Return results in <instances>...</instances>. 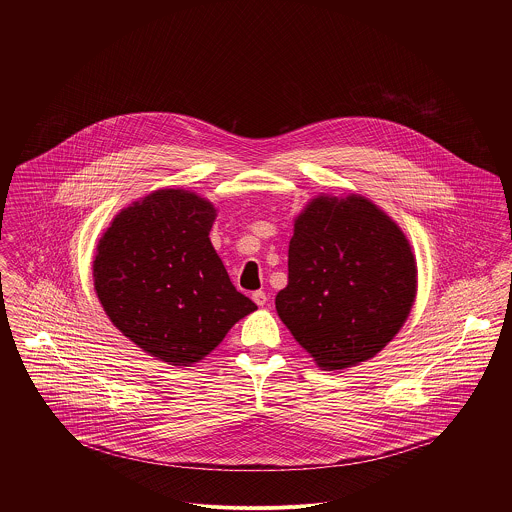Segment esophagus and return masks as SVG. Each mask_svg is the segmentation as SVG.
<instances>
[{
	"label": "esophagus",
	"mask_w": 512,
	"mask_h": 512,
	"mask_svg": "<svg viewBox=\"0 0 512 512\" xmlns=\"http://www.w3.org/2000/svg\"><path fill=\"white\" fill-rule=\"evenodd\" d=\"M252 301L256 303V305H266V301H268V297H266V293L262 292V290H258V292L252 293Z\"/></svg>",
	"instance_id": "esophagus-1"
}]
</instances>
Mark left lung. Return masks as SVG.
Instances as JSON below:
<instances>
[{
	"label": "left lung",
	"mask_w": 512,
	"mask_h": 512,
	"mask_svg": "<svg viewBox=\"0 0 512 512\" xmlns=\"http://www.w3.org/2000/svg\"><path fill=\"white\" fill-rule=\"evenodd\" d=\"M416 292L410 240L370 199L321 193L293 220L276 309L321 370L376 357L406 323Z\"/></svg>",
	"instance_id": "obj_1"
}]
</instances>
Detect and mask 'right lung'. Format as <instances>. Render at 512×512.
<instances>
[{"mask_svg":"<svg viewBox=\"0 0 512 512\" xmlns=\"http://www.w3.org/2000/svg\"><path fill=\"white\" fill-rule=\"evenodd\" d=\"M215 219L209 199L165 187L122 209L96 246L92 280L108 319L167 365L203 361L256 311L211 244Z\"/></svg>","mask_w":512,"mask_h":512,"instance_id":"add662e5","label":"right lung"}]
</instances>
